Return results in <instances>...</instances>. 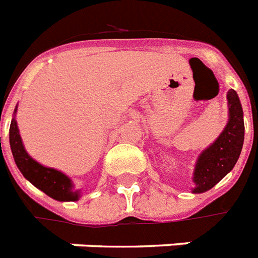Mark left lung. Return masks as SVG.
Returning a JSON list of instances; mask_svg holds the SVG:
<instances>
[{
    "label": "left lung",
    "mask_w": 258,
    "mask_h": 258,
    "mask_svg": "<svg viewBox=\"0 0 258 258\" xmlns=\"http://www.w3.org/2000/svg\"><path fill=\"white\" fill-rule=\"evenodd\" d=\"M229 119L221 135L204 149L195 164L192 194H203L215 186L233 170L239 158L245 138L243 111L237 92H227Z\"/></svg>",
    "instance_id": "1"
}]
</instances>
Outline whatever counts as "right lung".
<instances>
[{
    "label": "right lung",
    "instance_id": "obj_1",
    "mask_svg": "<svg viewBox=\"0 0 258 258\" xmlns=\"http://www.w3.org/2000/svg\"><path fill=\"white\" fill-rule=\"evenodd\" d=\"M16 112L17 105L13 112V117L9 128V143L11 150L15 158L17 168L21 174L28 180L37 189L43 190L50 198L58 202H77L81 198L80 189H74L72 178L68 177L60 170L54 168H47L44 165L39 164L31 155L27 153L20 135L17 121H16Z\"/></svg>",
    "mask_w": 258,
    "mask_h": 258
}]
</instances>
